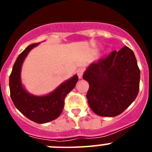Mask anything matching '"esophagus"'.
Instances as JSON below:
<instances>
[{"label":"esophagus","instance_id":"obj_1","mask_svg":"<svg viewBox=\"0 0 152 152\" xmlns=\"http://www.w3.org/2000/svg\"><path fill=\"white\" fill-rule=\"evenodd\" d=\"M84 68H78V69H77V75H78V77L80 79L82 78L83 74H84Z\"/></svg>","mask_w":152,"mask_h":152}]
</instances>
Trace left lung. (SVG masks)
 <instances>
[{
	"mask_svg": "<svg viewBox=\"0 0 152 152\" xmlns=\"http://www.w3.org/2000/svg\"><path fill=\"white\" fill-rule=\"evenodd\" d=\"M83 78L89 83L87 98L91 110L98 116L113 117L135 100L140 70L134 52L124 46L90 64Z\"/></svg>",
	"mask_w": 152,
	"mask_h": 152,
	"instance_id": "obj_1",
	"label": "left lung"
}]
</instances>
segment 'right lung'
I'll use <instances>...</instances> for the list:
<instances>
[{
	"mask_svg": "<svg viewBox=\"0 0 152 152\" xmlns=\"http://www.w3.org/2000/svg\"><path fill=\"white\" fill-rule=\"evenodd\" d=\"M39 44L40 42H38L29 45L19 55L10 75L9 86L10 97L16 108L35 123H46L61 115L64 108V97L74 89L78 77L75 75L45 95L37 96L28 92L21 80V69L29 52Z\"/></svg>",
	"mask_w": 152,
	"mask_h": 152,
	"instance_id": "add662e5",
	"label": "right lung"
}]
</instances>
